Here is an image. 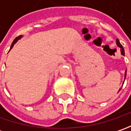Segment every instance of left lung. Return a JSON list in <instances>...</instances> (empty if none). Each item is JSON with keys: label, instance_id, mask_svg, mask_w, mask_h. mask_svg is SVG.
<instances>
[{"label": "left lung", "instance_id": "obj_1", "mask_svg": "<svg viewBox=\"0 0 131 131\" xmlns=\"http://www.w3.org/2000/svg\"><path fill=\"white\" fill-rule=\"evenodd\" d=\"M116 43H117V47H119L120 48V52H121V54H122V55H125V50H124V48H123V47L122 46V44L119 43V41L118 38H117V40H116ZM126 72H127V70H125V78H126ZM125 80H124V82H125ZM124 82H123V85ZM123 85H122V87H123ZM120 89H121V88H119V91L120 90ZM119 91H118V92H119Z\"/></svg>", "mask_w": 131, "mask_h": 131}]
</instances>
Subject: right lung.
I'll return each mask as SVG.
<instances>
[{"instance_id": "1", "label": "right lung", "mask_w": 131, "mask_h": 131, "mask_svg": "<svg viewBox=\"0 0 131 131\" xmlns=\"http://www.w3.org/2000/svg\"><path fill=\"white\" fill-rule=\"evenodd\" d=\"M23 38V36H18V37H17V38H15L14 40V41L12 42V45H11V47H10V50L12 49L13 48V47H14V45L15 44V43H17L18 41V40H19L20 38Z\"/></svg>"}]
</instances>
